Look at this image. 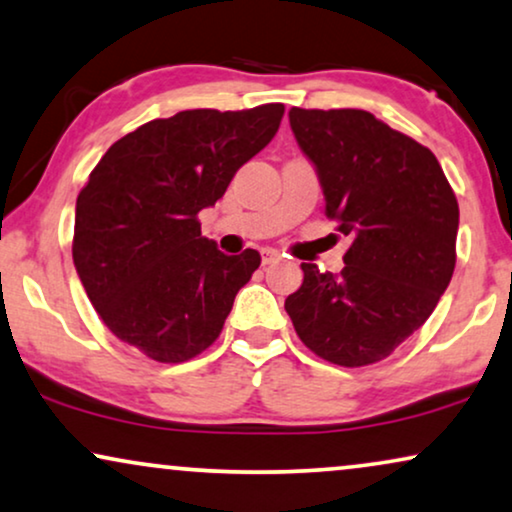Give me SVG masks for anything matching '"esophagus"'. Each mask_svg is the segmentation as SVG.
<instances>
[{
	"instance_id": "34e87169",
	"label": "esophagus",
	"mask_w": 512,
	"mask_h": 512,
	"mask_svg": "<svg viewBox=\"0 0 512 512\" xmlns=\"http://www.w3.org/2000/svg\"><path fill=\"white\" fill-rule=\"evenodd\" d=\"M278 260H281V252L269 250V248L262 250V264H274V262H278Z\"/></svg>"
}]
</instances>
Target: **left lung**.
Here are the masks:
<instances>
[{"label": "left lung", "mask_w": 512, "mask_h": 512, "mask_svg": "<svg viewBox=\"0 0 512 512\" xmlns=\"http://www.w3.org/2000/svg\"><path fill=\"white\" fill-rule=\"evenodd\" d=\"M288 117L316 166L325 215L351 248L339 274L302 264L285 311L327 363H379L426 323L452 281L459 203L431 149L365 109L292 107Z\"/></svg>", "instance_id": "obj_1"}]
</instances>
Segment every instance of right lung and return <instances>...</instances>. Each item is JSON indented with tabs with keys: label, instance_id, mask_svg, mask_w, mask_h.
I'll return each instance as SVG.
<instances>
[{
	"label": "right lung",
	"instance_id": "1",
	"mask_svg": "<svg viewBox=\"0 0 512 512\" xmlns=\"http://www.w3.org/2000/svg\"><path fill=\"white\" fill-rule=\"evenodd\" d=\"M283 112L187 109L107 149L77 196L72 260L114 337L159 363H185L220 337L262 257L224 255L196 215L269 145Z\"/></svg>",
	"mask_w": 512,
	"mask_h": 512
}]
</instances>
